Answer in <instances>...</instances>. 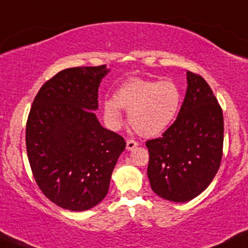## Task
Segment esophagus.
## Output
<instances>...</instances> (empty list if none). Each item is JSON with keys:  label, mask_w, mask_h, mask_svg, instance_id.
I'll use <instances>...</instances> for the list:
<instances>
[{"label": "esophagus", "mask_w": 248, "mask_h": 248, "mask_svg": "<svg viewBox=\"0 0 248 248\" xmlns=\"http://www.w3.org/2000/svg\"><path fill=\"white\" fill-rule=\"evenodd\" d=\"M127 150H128V151H131V150H133L134 147H137L138 146V141H136V140H133V139H128L127 140Z\"/></svg>", "instance_id": "obj_1"}]
</instances>
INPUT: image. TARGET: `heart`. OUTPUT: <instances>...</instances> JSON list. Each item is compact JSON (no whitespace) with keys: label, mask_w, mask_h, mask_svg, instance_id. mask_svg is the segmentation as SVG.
Listing matches in <instances>:
<instances>
[{"label":"heart","mask_w":248,"mask_h":248,"mask_svg":"<svg viewBox=\"0 0 248 248\" xmlns=\"http://www.w3.org/2000/svg\"><path fill=\"white\" fill-rule=\"evenodd\" d=\"M180 104L181 93L174 82L134 78L117 87L114 98L103 102V115L111 128H119L121 108L128 110L132 128L140 136L155 137L170 126Z\"/></svg>","instance_id":"b5f03b06"}]
</instances>
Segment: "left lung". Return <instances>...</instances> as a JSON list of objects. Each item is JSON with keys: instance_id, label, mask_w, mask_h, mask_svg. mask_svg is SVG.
Listing matches in <instances>:
<instances>
[{"instance_id": "left-lung-1", "label": "left lung", "mask_w": 248, "mask_h": 248, "mask_svg": "<svg viewBox=\"0 0 248 248\" xmlns=\"http://www.w3.org/2000/svg\"><path fill=\"white\" fill-rule=\"evenodd\" d=\"M223 112L211 87L187 72V91L174 124L146 141L151 188L170 202L196 198L218 171L223 152Z\"/></svg>"}]
</instances>
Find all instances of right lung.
Returning <instances> with one entry per match:
<instances>
[{"mask_svg":"<svg viewBox=\"0 0 248 248\" xmlns=\"http://www.w3.org/2000/svg\"><path fill=\"white\" fill-rule=\"evenodd\" d=\"M108 72L106 64L63 69L41 87L30 110L26 150L32 174L44 196L62 209L85 211L103 201L126 147L93 111Z\"/></svg>","mask_w":248,"mask_h":248,"instance_id":"1","label":"right lung"}]
</instances>
